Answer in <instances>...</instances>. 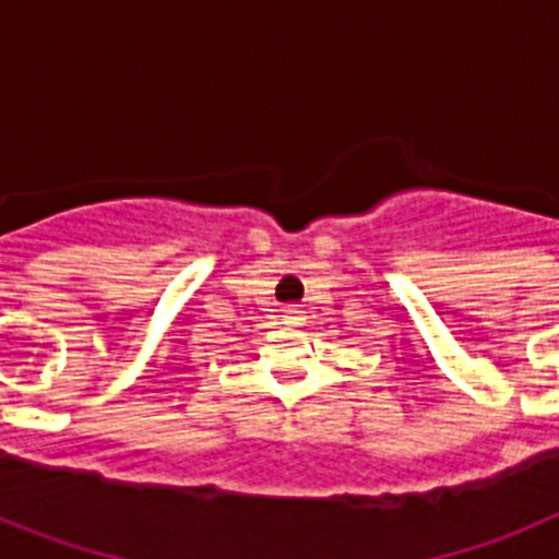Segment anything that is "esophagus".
I'll return each instance as SVG.
<instances>
[{
	"mask_svg": "<svg viewBox=\"0 0 559 559\" xmlns=\"http://www.w3.org/2000/svg\"><path fill=\"white\" fill-rule=\"evenodd\" d=\"M285 322H288V324L302 322V310L294 308V305H290V308H285Z\"/></svg>",
	"mask_w": 559,
	"mask_h": 559,
	"instance_id": "34e87169",
	"label": "esophagus"
}]
</instances>
